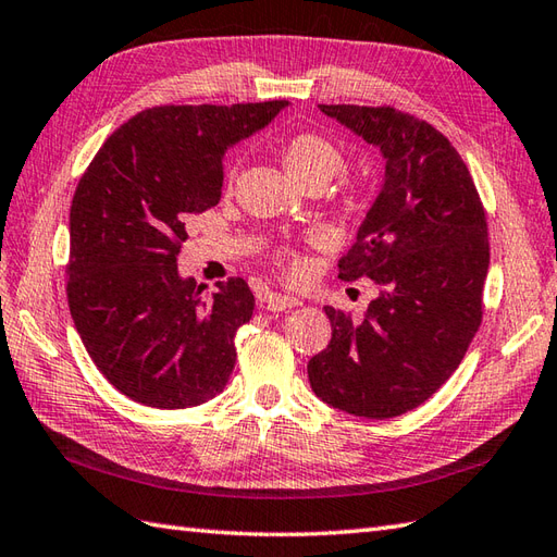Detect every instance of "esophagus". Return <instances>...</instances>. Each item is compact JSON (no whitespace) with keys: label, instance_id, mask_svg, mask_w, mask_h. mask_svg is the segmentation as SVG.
Segmentation results:
<instances>
[{"label":"esophagus","instance_id":"1","mask_svg":"<svg viewBox=\"0 0 557 557\" xmlns=\"http://www.w3.org/2000/svg\"><path fill=\"white\" fill-rule=\"evenodd\" d=\"M262 302L269 312H286V310H293V307L302 305L298 298H290V295H274V293L267 295Z\"/></svg>","mask_w":557,"mask_h":557}]
</instances>
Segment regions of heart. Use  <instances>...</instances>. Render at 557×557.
Segmentation results:
<instances>
[{"label": "heart", "instance_id": "1", "mask_svg": "<svg viewBox=\"0 0 557 557\" xmlns=\"http://www.w3.org/2000/svg\"><path fill=\"white\" fill-rule=\"evenodd\" d=\"M281 159L286 164L288 174L300 181L302 185L307 183H329L333 176L343 174L345 169V154L341 147L326 138L324 133L317 131H300L290 135V138L283 143L281 147ZM233 178V171H231ZM283 264L288 267V271H298V262L290 259L288 255H283Z\"/></svg>", "mask_w": 557, "mask_h": 557}]
</instances>
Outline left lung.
<instances>
[{"mask_svg":"<svg viewBox=\"0 0 557 557\" xmlns=\"http://www.w3.org/2000/svg\"><path fill=\"white\" fill-rule=\"evenodd\" d=\"M381 147L386 181L341 278H372L379 298L357 321L324 307L326 350L307 364L317 398L391 419L426 403L460 367L484 317L486 212L462 157L431 123L393 107L319 104Z\"/></svg>","mask_w":557,"mask_h":557,"instance_id":"left-lung-1","label":"left lung"}]
</instances>
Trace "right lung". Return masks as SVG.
I'll use <instances>...</instances> for the list:
<instances>
[{"mask_svg":"<svg viewBox=\"0 0 557 557\" xmlns=\"http://www.w3.org/2000/svg\"><path fill=\"white\" fill-rule=\"evenodd\" d=\"M286 100L164 104L114 131L71 202L69 310L85 350L126 398L183 410L224 391L236 331L255 310L243 278L202 298L181 278L185 226L221 200L224 154L250 138Z\"/></svg>","mask_w":557,"mask_h":557,"instance_id":"obj_1","label":"right lung"}]
</instances>
